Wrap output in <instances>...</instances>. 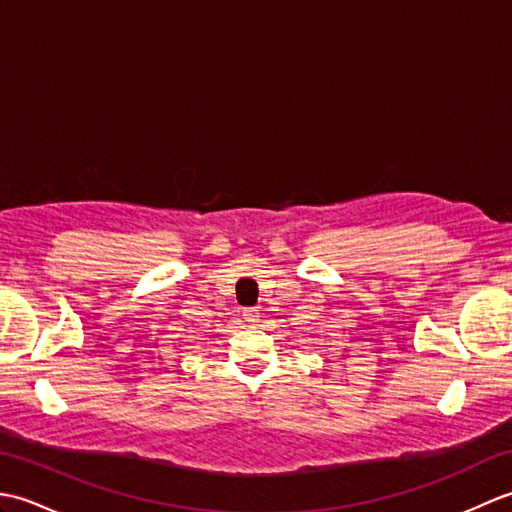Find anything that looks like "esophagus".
<instances>
[{"instance_id": "obj_1", "label": "esophagus", "mask_w": 512, "mask_h": 512, "mask_svg": "<svg viewBox=\"0 0 512 512\" xmlns=\"http://www.w3.org/2000/svg\"><path fill=\"white\" fill-rule=\"evenodd\" d=\"M244 319H246V323L255 325V323L259 321V310H257V308H248V310H244Z\"/></svg>"}]
</instances>
